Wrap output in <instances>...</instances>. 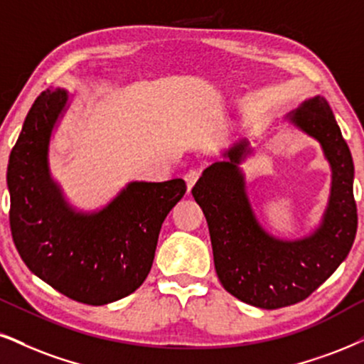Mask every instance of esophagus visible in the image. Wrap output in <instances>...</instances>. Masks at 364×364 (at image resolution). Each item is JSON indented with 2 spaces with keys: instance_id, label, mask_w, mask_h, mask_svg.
<instances>
[{
  "instance_id": "esophagus-1",
  "label": "esophagus",
  "mask_w": 364,
  "mask_h": 364,
  "mask_svg": "<svg viewBox=\"0 0 364 364\" xmlns=\"http://www.w3.org/2000/svg\"><path fill=\"white\" fill-rule=\"evenodd\" d=\"M199 177H200V168H191L189 172L183 175V178H186L187 189H189V192H191L192 187H194V183L199 181Z\"/></svg>"
}]
</instances>
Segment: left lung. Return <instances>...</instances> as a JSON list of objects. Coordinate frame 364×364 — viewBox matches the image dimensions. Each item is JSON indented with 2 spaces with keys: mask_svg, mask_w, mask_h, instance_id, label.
I'll return each mask as SVG.
<instances>
[{
  "mask_svg": "<svg viewBox=\"0 0 364 364\" xmlns=\"http://www.w3.org/2000/svg\"><path fill=\"white\" fill-rule=\"evenodd\" d=\"M291 119L321 141L333 167L329 208L316 235L280 241L258 226L236 167L246 154L245 141L228 151L230 161L210 165L192 187L208 221L219 282L241 302L259 309L306 300L348 257L358 230L353 156L329 105L317 96L304 102Z\"/></svg>",
  "mask_w": 364,
  "mask_h": 364,
  "instance_id": "8db88e82",
  "label": "left lung"
}]
</instances>
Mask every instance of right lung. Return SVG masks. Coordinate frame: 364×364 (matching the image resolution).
<instances>
[{
  "instance_id": "add662e5",
  "label": "right lung",
  "mask_w": 364,
  "mask_h": 364,
  "mask_svg": "<svg viewBox=\"0 0 364 364\" xmlns=\"http://www.w3.org/2000/svg\"><path fill=\"white\" fill-rule=\"evenodd\" d=\"M67 92L31 105L8 161L13 243L31 273L65 297L105 306L133 294L150 273L161 223L186 194L182 178L133 182L101 213L67 208L48 173L47 151Z\"/></svg>"
}]
</instances>
